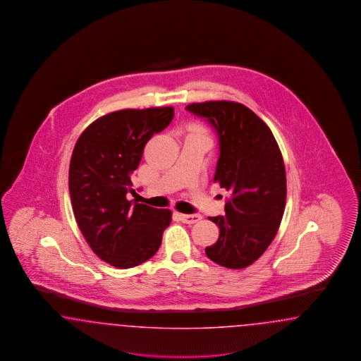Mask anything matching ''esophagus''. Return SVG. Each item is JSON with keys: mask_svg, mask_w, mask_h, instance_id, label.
<instances>
[{"mask_svg": "<svg viewBox=\"0 0 361 361\" xmlns=\"http://www.w3.org/2000/svg\"><path fill=\"white\" fill-rule=\"evenodd\" d=\"M178 217H180V220L183 221V223H187V224H195V223H197L199 220H202V215H199V214H195V215H185V214H177Z\"/></svg>", "mask_w": 361, "mask_h": 361, "instance_id": "34e87169", "label": "esophagus"}]
</instances>
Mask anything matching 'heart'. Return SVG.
<instances>
[{
    "instance_id": "b5f03b06",
    "label": "heart",
    "mask_w": 361,
    "mask_h": 361,
    "mask_svg": "<svg viewBox=\"0 0 361 361\" xmlns=\"http://www.w3.org/2000/svg\"><path fill=\"white\" fill-rule=\"evenodd\" d=\"M193 130H195V131H196V133H199V131H200V128H199V126H193Z\"/></svg>"
}]
</instances>
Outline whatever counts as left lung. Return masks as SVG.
Segmentation results:
<instances>
[{
    "label": "left lung",
    "mask_w": 361,
    "mask_h": 361,
    "mask_svg": "<svg viewBox=\"0 0 361 361\" xmlns=\"http://www.w3.org/2000/svg\"><path fill=\"white\" fill-rule=\"evenodd\" d=\"M216 130L220 154L214 181L231 197L223 216L209 217L220 228L211 260L227 269L252 264L274 240L286 204V172L270 128L245 104L209 101L188 104Z\"/></svg>",
    "instance_id": "left-lung-1"
}]
</instances>
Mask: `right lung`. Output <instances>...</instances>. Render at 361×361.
I'll list each match as a JSON object with an SVG mask.
<instances>
[{"mask_svg": "<svg viewBox=\"0 0 361 361\" xmlns=\"http://www.w3.org/2000/svg\"><path fill=\"white\" fill-rule=\"evenodd\" d=\"M173 107L126 109L94 121L73 147L68 188L73 215L91 250L118 269L150 259L172 212L129 202L145 145L173 119Z\"/></svg>", "mask_w": 361, "mask_h": 361, "instance_id": "add662e5", "label": "right lung"}]
</instances>
